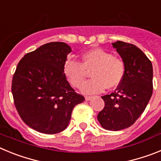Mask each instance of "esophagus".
<instances>
[{
  "label": "esophagus",
  "mask_w": 161,
  "mask_h": 161,
  "mask_svg": "<svg viewBox=\"0 0 161 161\" xmlns=\"http://www.w3.org/2000/svg\"><path fill=\"white\" fill-rule=\"evenodd\" d=\"M92 97H93L92 96H86V97H85V100L89 101V100H91V99H92Z\"/></svg>",
  "instance_id": "34e87169"
}]
</instances>
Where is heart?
I'll use <instances>...</instances> for the list:
<instances>
[{"mask_svg":"<svg viewBox=\"0 0 161 161\" xmlns=\"http://www.w3.org/2000/svg\"><path fill=\"white\" fill-rule=\"evenodd\" d=\"M125 64L122 59L115 57L110 52L102 48H93L82 54L80 63L68 60L64 65V73L72 87L80 89L91 72L93 78L82 87L85 94L100 93L107 88H117L124 77Z\"/></svg>","mask_w":161,"mask_h":161,"instance_id":"obj_1","label":"heart"}]
</instances>
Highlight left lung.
<instances>
[{
  "mask_svg": "<svg viewBox=\"0 0 161 161\" xmlns=\"http://www.w3.org/2000/svg\"><path fill=\"white\" fill-rule=\"evenodd\" d=\"M112 45L125 64L124 77L115 92L102 97L105 107L97 120L106 130H120L133 125L144 111L153 94V69L136 45L122 41Z\"/></svg>",
  "mask_w": 161,
  "mask_h": 161,
  "instance_id": "left-lung-1",
  "label": "left lung"
}]
</instances>
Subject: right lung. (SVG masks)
<instances>
[{"instance_id": "right-lung-1", "label": "right lung", "mask_w": 161, "mask_h": 161, "mask_svg": "<svg viewBox=\"0 0 161 161\" xmlns=\"http://www.w3.org/2000/svg\"><path fill=\"white\" fill-rule=\"evenodd\" d=\"M71 52L65 42H49L25 54L17 66L12 81L14 105L24 123L37 131H63L73 108L85 101L64 73Z\"/></svg>"}]
</instances>
